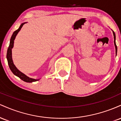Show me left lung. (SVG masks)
I'll list each match as a JSON object with an SVG mask.
<instances>
[{
  "label": "left lung",
  "instance_id": "1",
  "mask_svg": "<svg viewBox=\"0 0 121 121\" xmlns=\"http://www.w3.org/2000/svg\"><path fill=\"white\" fill-rule=\"evenodd\" d=\"M113 35H114V45L115 47H116V53L117 55V47L116 45V34H115L114 32L113 31Z\"/></svg>",
  "mask_w": 121,
  "mask_h": 121
}]
</instances>
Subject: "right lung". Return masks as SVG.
<instances>
[{"mask_svg":"<svg viewBox=\"0 0 121 121\" xmlns=\"http://www.w3.org/2000/svg\"><path fill=\"white\" fill-rule=\"evenodd\" d=\"M25 23H22V24L20 25V26L19 27V28H18L16 30H15L14 32L13 33V34H12V36L11 37L9 45V47H8V48L7 49V59L8 64V65H9V68H10L11 70L12 73H13L15 76H17V77H19L21 80H22L23 81H24L25 82H32L38 81V80H39L40 79H34V78H30V77H28V76H26V74H24V73L21 72L20 70H18L17 68L15 66L14 64H13V61H12V49L13 47V43H14L15 39V37H16V35H17V34H18V32L20 31L21 28H22V27H23V26L25 24Z\"/></svg>","mask_w":121,"mask_h":121,"instance_id":"add662e5","label":"right lung"}]
</instances>
